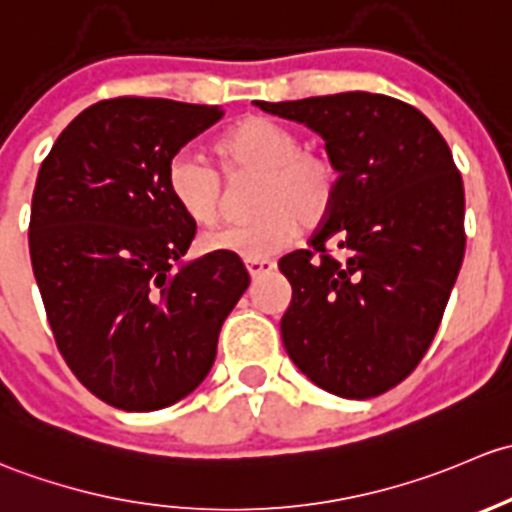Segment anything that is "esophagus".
<instances>
[{
	"mask_svg": "<svg viewBox=\"0 0 512 512\" xmlns=\"http://www.w3.org/2000/svg\"><path fill=\"white\" fill-rule=\"evenodd\" d=\"M273 268H276V263L268 261V258H249V261H246V271H249L251 278L263 276V273H271Z\"/></svg>",
	"mask_w": 512,
	"mask_h": 512,
	"instance_id": "esophagus-1",
	"label": "esophagus"
}]
</instances>
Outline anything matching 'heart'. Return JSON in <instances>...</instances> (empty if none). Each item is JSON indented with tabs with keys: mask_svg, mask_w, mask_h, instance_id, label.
<instances>
[{
	"mask_svg": "<svg viewBox=\"0 0 512 512\" xmlns=\"http://www.w3.org/2000/svg\"><path fill=\"white\" fill-rule=\"evenodd\" d=\"M221 170L229 177L258 175L251 219L202 236L219 254L263 258L286 249L300 224L318 226L333 212L337 167L328 155L303 150L293 128L251 115L231 125L217 142ZM167 192L187 219L209 226L221 214L224 182L217 167L192 150H179L167 165Z\"/></svg>",
	"mask_w": 512,
	"mask_h": 512,
	"instance_id": "b5f03b06",
	"label": "heart"
}]
</instances>
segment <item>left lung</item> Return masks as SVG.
Returning <instances> with one entry per match:
<instances>
[{"instance_id":"8db88e82","label":"left lung","mask_w":512,"mask_h":512,"mask_svg":"<svg viewBox=\"0 0 512 512\" xmlns=\"http://www.w3.org/2000/svg\"><path fill=\"white\" fill-rule=\"evenodd\" d=\"M254 105L318 133L340 175L310 249L278 261L293 288L288 357L325 392L377 397L426 355L461 271L466 202L449 145L424 113L379 93Z\"/></svg>"}]
</instances>
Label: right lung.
Segmentation results:
<instances>
[{
  "label": "right lung",
  "mask_w": 512,
  "mask_h": 512,
  "mask_svg": "<svg viewBox=\"0 0 512 512\" xmlns=\"http://www.w3.org/2000/svg\"><path fill=\"white\" fill-rule=\"evenodd\" d=\"M219 105L100 100L68 123L36 177L29 251L63 360L98 399L155 412L204 382L249 288L236 254L184 261L197 224L167 192L172 157Z\"/></svg>",
  "instance_id": "obj_1"
}]
</instances>
